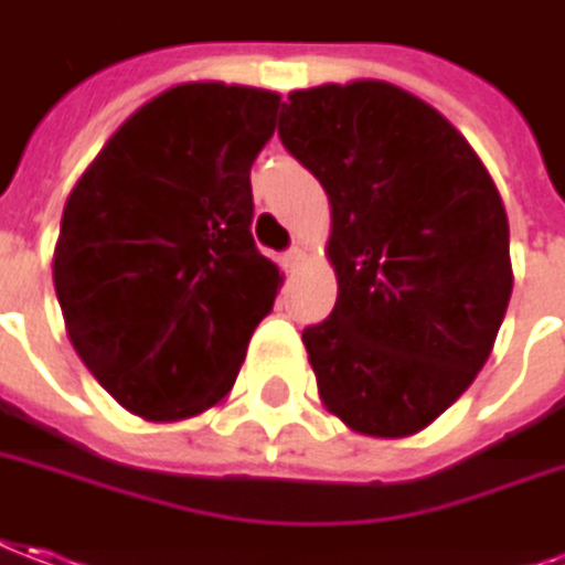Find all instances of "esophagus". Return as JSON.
I'll list each match as a JSON object with an SVG mask.
<instances>
[{"instance_id":"1","label":"esophagus","mask_w":565,"mask_h":565,"mask_svg":"<svg viewBox=\"0 0 565 565\" xmlns=\"http://www.w3.org/2000/svg\"><path fill=\"white\" fill-rule=\"evenodd\" d=\"M301 260H305V252H301L298 245H291L289 252L279 258V264H282V270H289L291 274V270H298V264H301Z\"/></svg>"}]
</instances>
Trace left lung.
<instances>
[{
	"instance_id": "left-lung-1",
	"label": "left lung",
	"mask_w": 565,
	"mask_h": 565,
	"mask_svg": "<svg viewBox=\"0 0 565 565\" xmlns=\"http://www.w3.org/2000/svg\"><path fill=\"white\" fill-rule=\"evenodd\" d=\"M279 138L332 205L338 301L301 334L322 406L412 437L492 353L513 289L504 202L465 135L391 82L291 92Z\"/></svg>"
}]
</instances>
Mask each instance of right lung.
Masks as SVG:
<instances>
[{
  "instance_id": "obj_1",
  "label": "right lung",
  "mask_w": 565,
  "mask_h": 565,
  "mask_svg": "<svg viewBox=\"0 0 565 565\" xmlns=\"http://www.w3.org/2000/svg\"><path fill=\"white\" fill-rule=\"evenodd\" d=\"M279 95L184 82L147 100L70 190L54 245L67 334L147 422L221 403L282 276L252 239L248 171Z\"/></svg>"
}]
</instances>
